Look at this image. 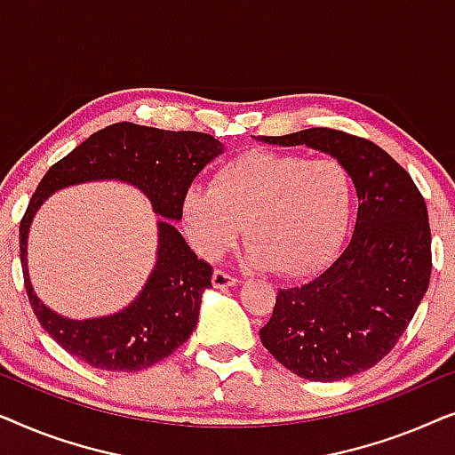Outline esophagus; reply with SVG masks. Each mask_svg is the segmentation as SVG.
<instances>
[{
    "label": "esophagus",
    "instance_id": "1",
    "mask_svg": "<svg viewBox=\"0 0 455 455\" xmlns=\"http://www.w3.org/2000/svg\"><path fill=\"white\" fill-rule=\"evenodd\" d=\"M211 282H213L215 288L221 290V288H232V285L238 283V279H235L234 275H229V273H226V271L217 269L213 273V277H211Z\"/></svg>",
    "mask_w": 455,
    "mask_h": 455
}]
</instances>
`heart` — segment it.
Masks as SVG:
<instances>
[{
    "mask_svg": "<svg viewBox=\"0 0 455 455\" xmlns=\"http://www.w3.org/2000/svg\"><path fill=\"white\" fill-rule=\"evenodd\" d=\"M352 201V176L339 159L251 148L223 161L209 188L186 192L182 221L201 257L220 259L244 228L251 265L298 279L331 260Z\"/></svg>",
    "mask_w": 455,
    "mask_h": 455,
    "instance_id": "obj_1",
    "label": "heart"
}]
</instances>
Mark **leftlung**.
Returning <instances> with one entry per match:
<instances>
[{
	"label": "left lung",
	"instance_id": "obj_1",
	"mask_svg": "<svg viewBox=\"0 0 455 455\" xmlns=\"http://www.w3.org/2000/svg\"><path fill=\"white\" fill-rule=\"evenodd\" d=\"M260 140L329 153L347 167L358 195L344 252L313 282L277 291L260 341L308 381L358 375L387 356L427 294L433 259L425 198L391 155L360 136L308 128Z\"/></svg>",
	"mask_w": 455,
	"mask_h": 455
}]
</instances>
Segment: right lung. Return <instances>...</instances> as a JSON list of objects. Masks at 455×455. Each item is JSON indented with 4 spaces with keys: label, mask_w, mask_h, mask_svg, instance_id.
<instances>
[{
    "label": "right lung",
    "mask_w": 455,
    "mask_h": 455,
    "mask_svg": "<svg viewBox=\"0 0 455 455\" xmlns=\"http://www.w3.org/2000/svg\"><path fill=\"white\" fill-rule=\"evenodd\" d=\"M221 153L223 145L211 134L120 122L91 134L49 167L20 221V263L36 319L68 354L92 369L132 372L157 364L190 338L213 267L190 251L169 220H182V201L192 180ZM95 179H120L149 196L156 212L164 217L158 222V263L141 294L120 314L72 322L53 314L34 294L26 267L28 229L49 194Z\"/></svg>",
    "instance_id": "obj_1"
}]
</instances>
